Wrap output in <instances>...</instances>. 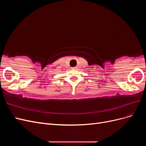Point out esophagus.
Returning a JSON list of instances; mask_svg holds the SVG:
<instances>
[{
    "label": "esophagus",
    "mask_w": 146,
    "mask_h": 146,
    "mask_svg": "<svg viewBox=\"0 0 146 146\" xmlns=\"http://www.w3.org/2000/svg\"><path fill=\"white\" fill-rule=\"evenodd\" d=\"M77 68H78V67H77V66H76V67H74V68H73V69H77Z\"/></svg>",
    "instance_id": "esophagus-1"
}]
</instances>
